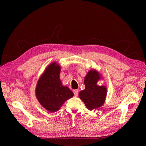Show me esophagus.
Returning a JSON list of instances; mask_svg holds the SVG:
<instances>
[{"label":"esophagus","mask_w":146,"mask_h":146,"mask_svg":"<svg viewBox=\"0 0 146 146\" xmlns=\"http://www.w3.org/2000/svg\"><path fill=\"white\" fill-rule=\"evenodd\" d=\"M74 94L75 96H77L78 94V90H74Z\"/></svg>","instance_id":"obj_1"}]
</instances>
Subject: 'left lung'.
<instances>
[{
	"label": "left lung",
	"instance_id": "1",
	"mask_svg": "<svg viewBox=\"0 0 146 146\" xmlns=\"http://www.w3.org/2000/svg\"><path fill=\"white\" fill-rule=\"evenodd\" d=\"M99 80L100 76L96 70H90L84 81L85 89L79 92V98L83 101L89 110L98 108L105 102L107 88L104 86L97 85Z\"/></svg>",
	"mask_w": 146,
	"mask_h": 146
}]
</instances>
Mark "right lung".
<instances>
[{
  "label": "right lung",
  "mask_w": 146,
  "mask_h": 146,
  "mask_svg": "<svg viewBox=\"0 0 146 146\" xmlns=\"http://www.w3.org/2000/svg\"><path fill=\"white\" fill-rule=\"evenodd\" d=\"M60 66L54 62L46 68L39 79L36 88V98L43 107L50 112L58 111L73 92L64 86L60 79Z\"/></svg>",
  "instance_id": "obj_1"
}]
</instances>
